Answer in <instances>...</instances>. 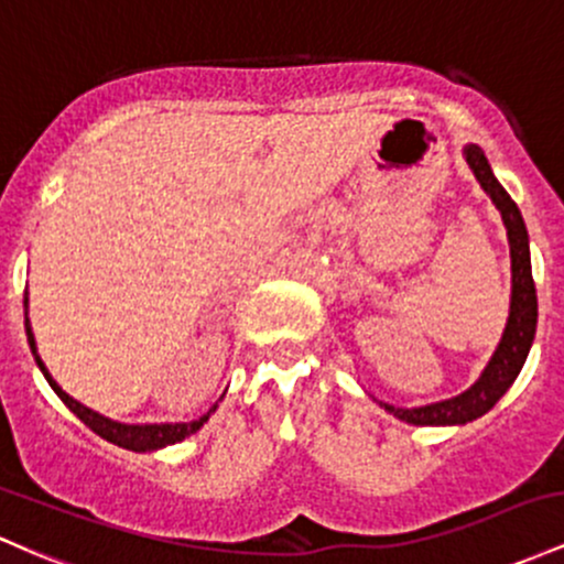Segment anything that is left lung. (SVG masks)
<instances>
[{
	"instance_id": "left-lung-1",
	"label": "left lung",
	"mask_w": 564,
	"mask_h": 564,
	"mask_svg": "<svg viewBox=\"0 0 564 564\" xmlns=\"http://www.w3.org/2000/svg\"><path fill=\"white\" fill-rule=\"evenodd\" d=\"M464 160L471 167L474 178L485 188L487 197L501 213L506 226V237H509V256H511V299H509V316H506V327L501 340H498L496 351H492L490 362L479 372V378L469 389L451 400L423 404V408H394L389 402H378L386 413L394 419L413 426H464V423L477 421L487 410H492L511 383L520 376L524 359H528L530 346L535 340L538 325V299H535V282H533V265H530V237L524 229V220L520 207L514 199L506 194V188L492 175L490 162H487L485 151L477 143L464 145Z\"/></svg>"
}]
</instances>
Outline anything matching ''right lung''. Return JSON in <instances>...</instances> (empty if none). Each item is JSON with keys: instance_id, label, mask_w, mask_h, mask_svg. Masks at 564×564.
Listing matches in <instances>:
<instances>
[{"instance_id": "add662e5", "label": "right lung", "mask_w": 564, "mask_h": 564, "mask_svg": "<svg viewBox=\"0 0 564 564\" xmlns=\"http://www.w3.org/2000/svg\"><path fill=\"white\" fill-rule=\"evenodd\" d=\"M23 306H26V335H29V346H31V354H34L36 365H40L42 376L47 378L50 389L55 391V394L61 397V402L66 404L68 410H72L77 419L85 423V426H90L95 434L104 436L106 442H111V445H119L124 447V451H132V453H151V451H162V447L167 445H175V442L186 440V436L197 434L202 426H205L207 419L215 413V408H218V402L213 404L210 410H207L205 415L197 421H181V423H119V421H111L106 419V415L95 413V410L87 408V404H82L74 400V397H68L66 391L61 389L58 381H55L53 376H50V370L44 367L40 351H36V340H34V333H31V322H29V293L26 299H23ZM224 400V397H220Z\"/></svg>"}]
</instances>
